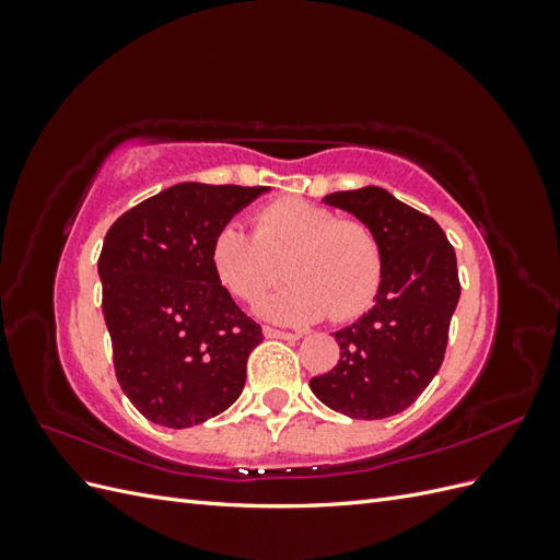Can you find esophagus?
<instances>
[{"label":"esophagus","instance_id":"obj_1","mask_svg":"<svg viewBox=\"0 0 560 560\" xmlns=\"http://www.w3.org/2000/svg\"><path fill=\"white\" fill-rule=\"evenodd\" d=\"M264 334L268 338H284V341H296V338H301L299 331H282V329H276V327H264Z\"/></svg>","mask_w":560,"mask_h":560}]
</instances>
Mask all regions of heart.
Wrapping results in <instances>:
<instances>
[{
  "instance_id": "1",
  "label": "heart",
  "mask_w": 560,
  "mask_h": 560,
  "mask_svg": "<svg viewBox=\"0 0 560 560\" xmlns=\"http://www.w3.org/2000/svg\"><path fill=\"white\" fill-rule=\"evenodd\" d=\"M210 264L241 301L261 299L287 270L294 282L259 306L266 317L282 322H315L327 313L336 322L360 317L383 282L374 231L303 198L266 202L252 217V233L235 222L219 226Z\"/></svg>"
}]
</instances>
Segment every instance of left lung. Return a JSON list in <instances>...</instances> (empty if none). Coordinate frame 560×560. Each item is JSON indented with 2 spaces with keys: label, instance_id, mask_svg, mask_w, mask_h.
<instances>
[{
  "label": "left lung",
  "instance_id": "8db88e82",
  "mask_svg": "<svg viewBox=\"0 0 560 560\" xmlns=\"http://www.w3.org/2000/svg\"><path fill=\"white\" fill-rule=\"evenodd\" d=\"M325 202L374 231L383 252V282L374 308L334 334L341 360L311 378V389L343 416L389 418L409 409L444 362L460 299L455 252L432 217L381 186L336 191Z\"/></svg>",
  "mask_w": 560,
  "mask_h": 560
}]
</instances>
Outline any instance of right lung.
<instances>
[{
	"label": "right lung",
	"instance_id": "1",
	"mask_svg": "<svg viewBox=\"0 0 560 560\" xmlns=\"http://www.w3.org/2000/svg\"><path fill=\"white\" fill-rule=\"evenodd\" d=\"M268 186L175 184L116 219L97 273L118 385L147 420L194 428L241 397L261 327L210 264V243Z\"/></svg>",
	"mask_w": 560,
	"mask_h": 560
}]
</instances>
